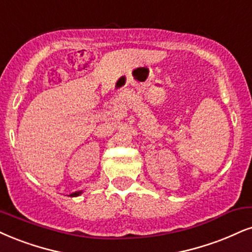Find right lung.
Returning <instances> with one entry per match:
<instances>
[{
	"label": "right lung",
	"instance_id": "right-lung-1",
	"mask_svg": "<svg viewBox=\"0 0 252 252\" xmlns=\"http://www.w3.org/2000/svg\"><path fill=\"white\" fill-rule=\"evenodd\" d=\"M83 192V190H80V191H76V192H72V194H70V196H72V197H74V196H79L80 194H82Z\"/></svg>",
	"mask_w": 252,
	"mask_h": 252
}]
</instances>
